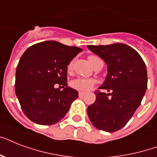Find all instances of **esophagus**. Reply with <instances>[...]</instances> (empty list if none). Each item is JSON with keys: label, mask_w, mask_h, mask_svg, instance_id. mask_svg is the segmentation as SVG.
I'll return each instance as SVG.
<instances>
[{"label": "esophagus", "mask_w": 157, "mask_h": 157, "mask_svg": "<svg viewBox=\"0 0 157 157\" xmlns=\"http://www.w3.org/2000/svg\"><path fill=\"white\" fill-rule=\"evenodd\" d=\"M84 95H85V92H81V91L79 92V97H82Z\"/></svg>", "instance_id": "34e87169"}]
</instances>
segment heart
<instances>
[{"instance_id":"1","label":"heart","mask_w":157,"mask_h":157,"mask_svg":"<svg viewBox=\"0 0 157 157\" xmlns=\"http://www.w3.org/2000/svg\"><path fill=\"white\" fill-rule=\"evenodd\" d=\"M88 59L89 61H90V63L92 64V66H94L98 61L101 60L99 58H98L97 56H94V55H90V56H89ZM72 67H73V62L69 63V64L67 65V71H71ZM94 84H95V81H94V80H92V79L81 78V77H79V78H76L74 79V80H72V81H71V83H70V86H71V88L75 89L76 90L88 91L93 88V86H94Z\"/></svg>"}]
</instances>
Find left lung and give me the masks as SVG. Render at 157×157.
Returning a JSON list of instances; mask_svg holds the SVG:
<instances>
[{
  "mask_svg": "<svg viewBox=\"0 0 157 157\" xmlns=\"http://www.w3.org/2000/svg\"><path fill=\"white\" fill-rule=\"evenodd\" d=\"M107 66L104 82L94 92L95 102L87 108L89 118L97 129L115 132L127 124L140 106L147 87L146 65L136 50L122 43L88 45Z\"/></svg>",
  "mask_w": 157,
  "mask_h": 157,
  "instance_id": "8db88e82",
  "label": "left lung"
}]
</instances>
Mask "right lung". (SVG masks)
<instances>
[{"label": "right lung", "mask_w": 157, "mask_h": 157, "mask_svg": "<svg viewBox=\"0 0 157 157\" xmlns=\"http://www.w3.org/2000/svg\"><path fill=\"white\" fill-rule=\"evenodd\" d=\"M81 51V48L47 40L23 53L16 69L15 94L28 119L50 125L65 117L78 98V91L67 86V65ZM55 83L64 90L55 88Z\"/></svg>", "instance_id": "add662e5"}]
</instances>
